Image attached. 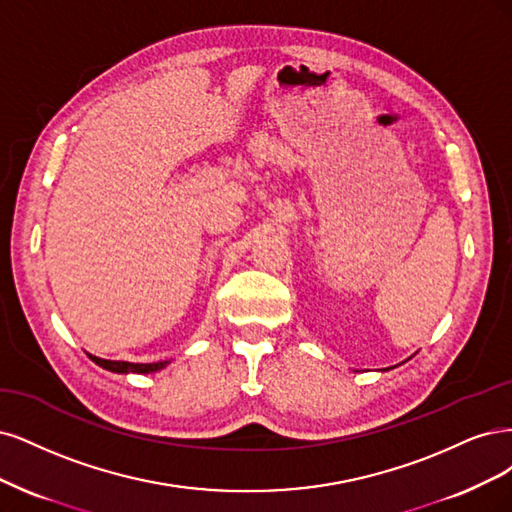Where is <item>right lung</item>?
<instances>
[{"instance_id": "add662e5", "label": "right lung", "mask_w": 512, "mask_h": 512, "mask_svg": "<svg viewBox=\"0 0 512 512\" xmlns=\"http://www.w3.org/2000/svg\"><path fill=\"white\" fill-rule=\"evenodd\" d=\"M91 361H95L97 366H102L110 372H119V374H129V372H136V374H148V372H157L161 368H166L170 361H155V364H131V361H110V359H102V357H95L89 355Z\"/></svg>"}]
</instances>
